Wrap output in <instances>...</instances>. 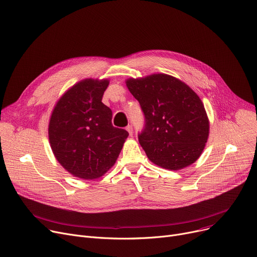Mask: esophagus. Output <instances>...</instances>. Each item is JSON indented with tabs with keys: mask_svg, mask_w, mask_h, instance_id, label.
Returning a JSON list of instances; mask_svg holds the SVG:
<instances>
[{
	"mask_svg": "<svg viewBox=\"0 0 257 257\" xmlns=\"http://www.w3.org/2000/svg\"><path fill=\"white\" fill-rule=\"evenodd\" d=\"M126 130L128 131V133H129V135H130V136H132V135H133V128H132V126H131V125L127 126V127H126Z\"/></svg>",
	"mask_w": 257,
	"mask_h": 257,
	"instance_id": "1",
	"label": "esophagus"
}]
</instances>
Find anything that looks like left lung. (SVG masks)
<instances>
[{"label": "left lung", "mask_w": 257, "mask_h": 257, "mask_svg": "<svg viewBox=\"0 0 257 257\" xmlns=\"http://www.w3.org/2000/svg\"><path fill=\"white\" fill-rule=\"evenodd\" d=\"M125 82L145 113L146 126L139 141L150 161L169 170L194 163L210 132L199 96L184 81L164 73L130 77Z\"/></svg>", "instance_id": "obj_1"}]
</instances>
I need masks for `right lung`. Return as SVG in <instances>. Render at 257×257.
Wrapping results in <instances>:
<instances>
[{
    "mask_svg": "<svg viewBox=\"0 0 257 257\" xmlns=\"http://www.w3.org/2000/svg\"><path fill=\"white\" fill-rule=\"evenodd\" d=\"M107 78H85L57 101L48 123V140L57 161L75 178L96 180L114 165L129 133L111 124L102 103Z\"/></svg>",
    "mask_w": 257,
    "mask_h": 257,
    "instance_id": "1",
    "label": "right lung"
}]
</instances>
